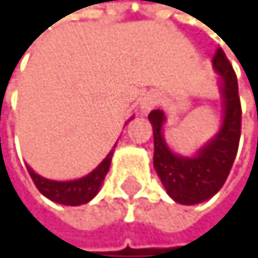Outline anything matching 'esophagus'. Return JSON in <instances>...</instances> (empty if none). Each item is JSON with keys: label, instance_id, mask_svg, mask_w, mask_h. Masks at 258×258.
<instances>
[{"label": "esophagus", "instance_id": "obj_1", "mask_svg": "<svg viewBox=\"0 0 258 258\" xmlns=\"http://www.w3.org/2000/svg\"><path fill=\"white\" fill-rule=\"evenodd\" d=\"M157 103H158V97H157V93H153V92H150V93H145V95L140 98V113L142 114H147V113H150L152 109L157 106Z\"/></svg>", "mask_w": 258, "mask_h": 258}]
</instances>
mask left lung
Listing matches in <instances>:
<instances>
[{
	"mask_svg": "<svg viewBox=\"0 0 258 258\" xmlns=\"http://www.w3.org/2000/svg\"><path fill=\"white\" fill-rule=\"evenodd\" d=\"M212 62L220 76L223 121L217 136L208 140L194 157H182L168 147L163 136L166 116L161 109H153L149 114L153 127L155 171L168 196L182 205L205 202L217 194L226 181L239 147L241 101L234 69L221 48L215 53Z\"/></svg>",
	"mask_w": 258,
	"mask_h": 258,
	"instance_id": "obj_1",
	"label": "left lung"
}]
</instances>
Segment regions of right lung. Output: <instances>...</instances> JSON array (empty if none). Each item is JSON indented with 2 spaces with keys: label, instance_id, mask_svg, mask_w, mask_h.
<instances>
[{
  "label": "right lung",
  "instance_id": "obj_1",
  "mask_svg": "<svg viewBox=\"0 0 258 258\" xmlns=\"http://www.w3.org/2000/svg\"><path fill=\"white\" fill-rule=\"evenodd\" d=\"M113 153H114V150L109 152L106 155V158L101 161L92 173L81 177V179H74V181L46 179V177L37 174L30 166H27V169H29V174L32 177L33 184L37 185V189L46 199H50L53 202L61 204V205L77 207V205L90 202V200L98 194L101 184L105 181V176L109 169V165H111Z\"/></svg>",
  "mask_w": 258,
  "mask_h": 258
}]
</instances>
